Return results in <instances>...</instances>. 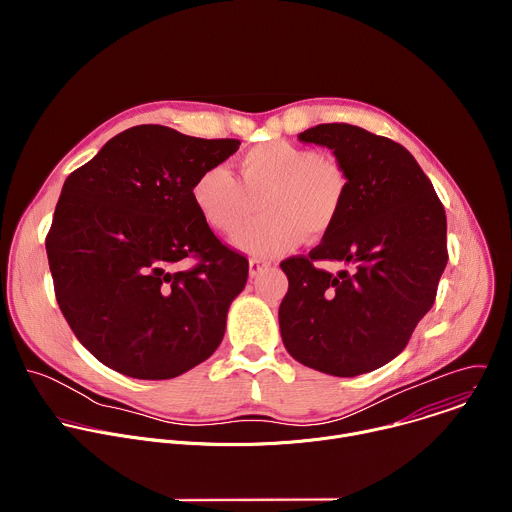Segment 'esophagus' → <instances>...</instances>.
<instances>
[{
    "label": "esophagus",
    "instance_id": "esophagus-1",
    "mask_svg": "<svg viewBox=\"0 0 512 512\" xmlns=\"http://www.w3.org/2000/svg\"><path fill=\"white\" fill-rule=\"evenodd\" d=\"M271 265H273V263L267 261V259H251V261H249V275H251V277H257L261 271L269 269Z\"/></svg>",
    "mask_w": 512,
    "mask_h": 512
}]
</instances>
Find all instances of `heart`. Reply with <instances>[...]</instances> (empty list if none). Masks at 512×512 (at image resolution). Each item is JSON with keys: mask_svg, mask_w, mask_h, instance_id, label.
Listing matches in <instances>:
<instances>
[{"mask_svg": "<svg viewBox=\"0 0 512 512\" xmlns=\"http://www.w3.org/2000/svg\"><path fill=\"white\" fill-rule=\"evenodd\" d=\"M348 180L340 164L289 141L259 143L239 160V180L223 166L198 174L192 200L204 221L237 233L259 214L261 223L235 237V247L257 257L294 249L302 237L328 233L342 212Z\"/></svg>", "mask_w": 512, "mask_h": 512, "instance_id": "1", "label": "heart"}]
</instances>
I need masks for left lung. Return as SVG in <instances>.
<instances>
[{
  "label": "left lung",
  "mask_w": 512,
  "mask_h": 512,
  "mask_svg": "<svg viewBox=\"0 0 512 512\" xmlns=\"http://www.w3.org/2000/svg\"><path fill=\"white\" fill-rule=\"evenodd\" d=\"M328 148L348 180L334 227L308 257L281 263L289 287L279 330L298 362L334 377L371 373L409 342L448 263L446 210L415 158L389 137L348 123L298 135ZM318 260L349 269L318 270Z\"/></svg>",
  "instance_id": "left-lung-1"
}]
</instances>
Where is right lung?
Instances as JSON below:
<instances>
[{
    "label": "right lung",
    "mask_w": 512,
    "mask_h": 512,
    "mask_svg": "<svg viewBox=\"0 0 512 512\" xmlns=\"http://www.w3.org/2000/svg\"><path fill=\"white\" fill-rule=\"evenodd\" d=\"M239 145L137 125L66 178L48 265L68 326L105 367L164 381L221 344L249 261L214 237L192 184ZM188 258L197 263L184 270Z\"/></svg>",
    "instance_id": "1"
}]
</instances>
